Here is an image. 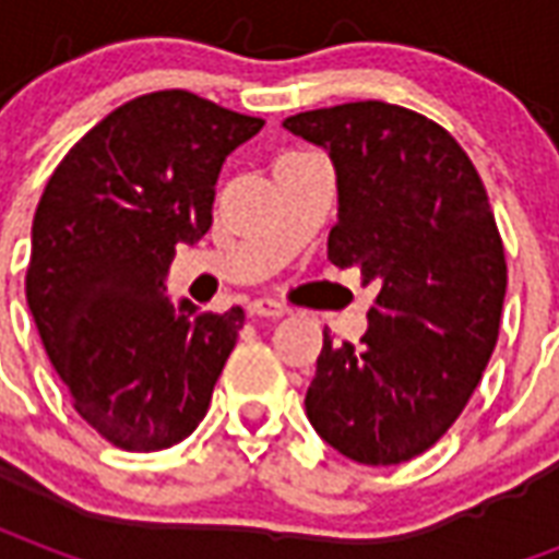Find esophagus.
Returning a JSON list of instances; mask_svg holds the SVG:
<instances>
[{
  "mask_svg": "<svg viewBox=\"0 0 559 559\" xmlns=\"http://www.w3.org/2000/svg\"><path fill=\"white\" fill-rule=\"evenodd\" d=\"M248 311L257 317H284L290 308L284 302H278V299H269V296H260V299H254V302L248 305Z\"/></svg>",
  "mask_w": 559,
  "mask_h": 559,
  "instance_id": "34e87169",
  "label": "esophagus"
}]
</instances>
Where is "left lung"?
<instances>
[{"mask_svg": "<svg viewBox=\"0 0 559 559\" xmlns=\"http://www.w3.org/2000/svg\"><path fill=\"white\" fill-rule=\"evenodd\" d=\"M284 128L338 173L329 260L380 284L362 344L323 332L308 419L359 464L411 461L467 407L500 335L506 254L485 185L443 126L399 104L305 110Z\"/></svg>", "mask_w": 559, "mask_h": 559, "instance_id": "obj_1", "label": "left lung"}]
</instances>
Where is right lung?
Here are the masks:
<instances>
[{"label":"right lung","mask_w":559,"mask_h":559,"mask_svg":"<svg viewBox=\"0 0 559 559\" xmlns=\"http://www.w3.org/2000/svg\"><path fill=\"white\" fill-rule=\"evenodd\" d=\"M260 128L194 92H148L68 148L38 200L29 311L74 411L126 452L182 443L236 347L242 308H176L164 275L176 245L206 236L221 164Z\"/></svg>","instance_id":"1"}]
</instances>
